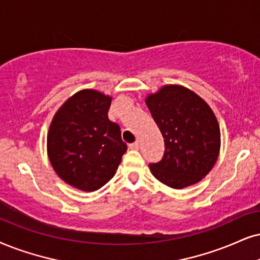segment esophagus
Returning <instances> with one entry per match:
<instances>
[{
	"instance_id": "esophagus-1",
	"label": "esophagus",
	"mask_w": 260,
	"mask_h": 260,
	"mask_svg": "<svg viewBox=\"0 0 260 260\" xmlns=\"http://www.w3.org/2000/svg\"><path fill=\"white\" fill-rule=\"evenodd\" d=\"M129 149H132V150H138L139 149V141H134V143H132V144H129Z\"/></svg>"
}]
</instances>
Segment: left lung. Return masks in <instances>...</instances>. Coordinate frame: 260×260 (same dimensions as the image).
<instances>
[{
    "instance_id": "1",
    "label": "left lung",
    "mask_w": 260,
    "mask_h": 260,
    "mask_svg": "<svg viewBox=\"0 0 260 260\" xmlns=\"http://www.w3.org/2000/svg\"><path fill=\"white\" fill-rule=\"evenodd\" d=\"M164 138V154L151 163L152 175L172 188L199 182L218 158L221 133L215 114L188 88L167 85L146 98Z\"/></svg>"
}]
</instances>
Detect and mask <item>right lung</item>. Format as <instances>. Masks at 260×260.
<instances>
[{
  "instance_id": "1",
  "label": "right lung",
  "mask_w": 260,
  "mask_h": 260,
  "mask_svg": "<svg viewBox=\"0 0 260 260\" xmlns=\"http://www.w3.org/2000/svg\"><path fill=\"white\" fill-rule=\"evenodd\" d=\"M111 98L94 90L79 91L52 119L48 156L58 176L81 190L100 189L115 175L126 143L108 117Z\"/></svg>"
}]
</instances>
